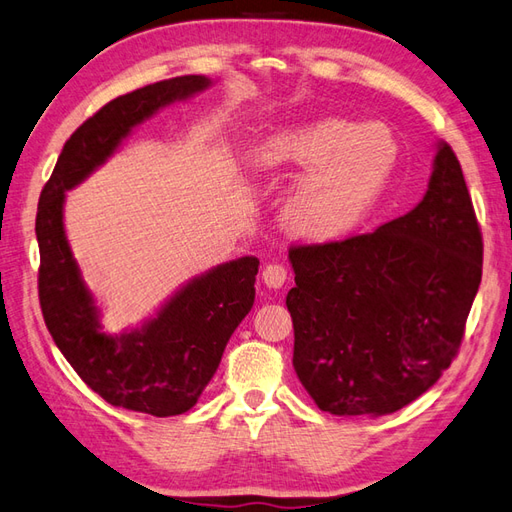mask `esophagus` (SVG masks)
<instances>
[{"mask_svg": "<svg viewBox=\"0 0 512 512\" xmlns=\"http://www.w3.org/2000/svg\"><path fill=\"white\" fill-rule=\"evenodd\" d=\"M261 279H264L268 288H281L285 279H288V268L283 264H277V261H272V264H268L264 272H261Z\"/></svg>", "mask_w": 512, "mask_h": 512, "instance_id": "esophagus-1", "label": "esophagus"}]
</instances>
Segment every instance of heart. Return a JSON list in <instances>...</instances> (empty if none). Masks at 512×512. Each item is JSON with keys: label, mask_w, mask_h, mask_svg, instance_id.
Returning <instances> with one entry per match:
<instances>
[{"label": "heart", "mask_w": 512, "mask_h": 512, "mask_svg": "<svg viewBox=\"0 0 512 512\" xmlns=\"http://www.w3.org/2000/svg\"><path fill=\"white\" fill-rule=\"evenodd\" d=\"M399 146L384 124L318 120L268 137L261 168L307 172L285 205V222L301 237L331 240L360 224L397 163Z\"/></svg>", "instance_id": "b5f03b06"}]
</instances>
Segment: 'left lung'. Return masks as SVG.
Returning <instances> with one entry per match:
<instances>
[{"label": "left lung", "mask_w": 512, "mask_h": 512, "mask_svg": "<svg viewBox=\"0 0 512 512\" xmlns=\"http://www.w3.org/2000/svg\"><path fill=\"white\" fill-rule=\"evenodd\" d=\"M482 253L449 144H438L427 192L406 216L340 242L290 246L292 364L316 406L382 417L432 388L458 355Z\"/></svg>", "instance_id": "obj_1"}]
</instances>
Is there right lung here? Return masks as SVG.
<instances>
[{"mask_svg": "<svg viewBox=\"0 0 512 512\" xmlns=\"http://www.w3.org/2000/svg\"><path fill=\"white\" fill-rule=\"evenodd\" d=\"M209 85L205 76H178L104 104L65 141L39 198V301L47 331L93 392L111 406L152 417H174L196 406L235 327L251 312L259 259L240 257L209 270L141 329L109 336L100 329L98 307L67 244L63 202L67 189L109 159L137 124Z\"/></svg>", "mask_w": 512, "mask_h": 512, "instance_id": "add662e5", "label": "right lung"}]
</instances>
